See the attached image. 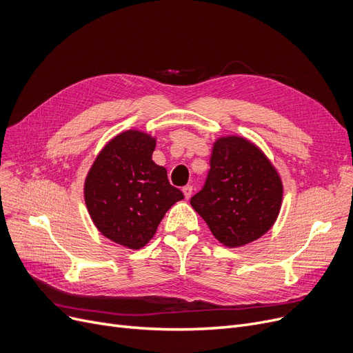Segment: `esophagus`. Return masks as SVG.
<instances>
[{
    "label": "esophagus",
    "instance_id": "1",
    "mask_svg": "<svg viewBox=\"0 0 353 353\" xmlns=\"http://www.w3.org/2000/svg\"><path fill=\"white\" fill-rule=\"evenodd\" d=\"M182 192H183V196L188 199L191 196V194H192V185H185V187L182 188Z\"/></svg>",
    "mask_w": 353,
    "mask_h": 353
}]
</instances>
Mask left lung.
Returning a JSON list of instances; mask_svg holds the SVG:
<instances>
[{"instance_id": "obj_1", "label": "left lung", "mask_w": 353, "mask_h": 353, "mask_svg": "<svg viewBox=\"0 0 353 353\" xmlns=\"http://www.w3.org/2000/svg\"><path fill=\"white\" fill-rule=\"evenodd\" d=\"M203 190L191 198L212 236L225 247L253 243L280 214L283 182L273 162L247 138H216Z\"/></svg>"}]
</instances>
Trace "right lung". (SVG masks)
Segmentation results:
<instances>
[{
    "label": "right lung",
    "instance_id": "right-lung-1",
    "mask_svg": "<svg viewBox=\"0 0 353 353\" xmlns=\"http://www.w3.org/2000/svg\"><path fill=\"white\" fill-rule=\"evenodd\" d=\"M157 138L139 129L117 133L97 154L85 179V203L94 227L130 250L155 236L165 212L182 192L152 161Z\"/></svg>",
    "mask_w": 353,
    "mask_h": 353
}]
</instances>
